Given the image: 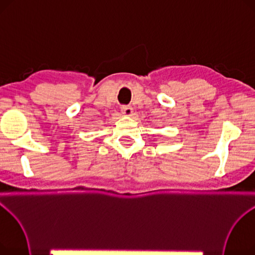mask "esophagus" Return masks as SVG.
<instances>
[{
	"label": "esophagus",
	"mask_w": 255,
	"mask_h": 255,
	"mask_svg": "<svg viewBox=\"0 0 255 255\" xmlns=\"http://www.w3.org/2000/svg\"><path fill=\"white\" fill-rule=\"evenodd\" d=\"M122 113L125 116H130L132 114V108L129 106H123L122 107Z\"/></svg>",
	"instance_id": "34e87169"
}]
</instances>
